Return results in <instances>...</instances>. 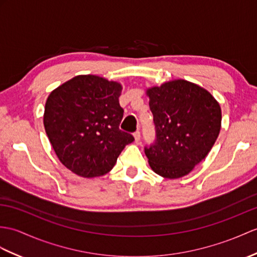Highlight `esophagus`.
<instances>
[{
	"label": "esophagus",
	"mask_w": 257,
	"mask_h": 257,
	"mask_svg": "<svg viewBox=\"0 0 257 257\" xmlns=\"http://www.w3.org/2000/svg\"><path fill=\"white\" fill-rule=\"evenodd\" d=\"M134 138H135L136 142L140 141V131H136V133L134 134Z\"/></svg>",
	"instance_id": "obj_1"
}]
</instances>
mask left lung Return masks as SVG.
<instances>
[{"mask_svg":"<svg viewBox=\"0 0 257 257\" xmlns=\"http://www.w3.org/2000/svg\"><path fill=\"white\" fill-rule=\"evenodd\" d=\"M157 142L146 148L149 165L164 178L189 174L204 160L221 129V107L206 88L183 79L148 87Z\"/></svg>","mask_w":257,"mask_h":257,"instance_id":"8db88e82","label":"left lung"}]
</instances>
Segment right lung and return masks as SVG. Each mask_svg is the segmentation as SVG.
<instances>
[{"mask_svg": "<svg viewBox=\"0 0 257 257\" xmlns=\"http://www.w3.org/2000/svg\"><path fill=\"white\" fill-rule=\"evenodd\" d=\"M122 85L94 74L76 75L49 94L44 126L59 161L81 177L112 170L134 137L119 130Z\"/></svg>", "mask_w": 257, "mask_h": 257, "instance_id": "right-lung-1", "label": "right lung"}]
</instances>
